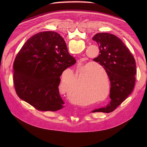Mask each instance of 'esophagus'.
<instances>
[{"label": "esophagus", "mask_w": 147, "mask_h": 147, "mask_svg": "<svg viewBox=\"0 0 147 147\" xmlns=\"http://www.w3.org/2000/svg\"><path fill=\"white\" fill-rule=\"evenodd\" d=\"M84 59H83V58H82V59H79V60L78 61V63H79V64H82V63H83V62H84Z\"/></svg>", "instance_id": "34e87169"}]
</instances>
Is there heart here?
<instances>
[{
	"label": "heart",
	"instance_id": "obj_1",
	"mask_svg": "<svg viewBox=\"0 0 147 147\" xmlns=\"http://www.w3.org/2000/svg\"><path fill=\"white\" fill-rule=\"evenodd\" d=\"M77 79L80 85L78 90H74L76 79L72 71L63 74L59 85L61 93L72 101L83 104L94 103L105 99L110 94L109 76L101 66L89 64L79 67L77 69Z\"/></svg>",
	"mask_w": 147,
	"mask_h": 147
}]
</instances>
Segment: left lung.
Returning a JSON list of instances; mask_svg holds the SVG:
<instances>
[{
	"mask_svg": "<svg viewBox=\"0 0 147 147\" xmlns=\"http://www.w3.org/2000/svg\"><path fill=\"white\" fill-rule=\"evenodd\" d=\"M92 40L99 46V53L93 61L105 69L111 83L110 104L93 111H113L132 93L135 84L136 62L128 48L119 37L107 33L96 34Z\"/></svg>",
	"mask_w": 147,
	"mask_h": 147,
	"instance_id": "8db88e82",
	"label": "left lung"
}]
</instances>
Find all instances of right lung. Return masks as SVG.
Listing matches in <instances>:
<instances>
[{
	"label": "right lung",
	"instance_id": "1",
	"mask_svg": "<svg viewBox=\"0 0 147 147\" xmlns=\"http://www.w3.org/2000/svg\"><path fill=\"white\" fill-rule=\"evenodd\" d=\"M61 36L43 32L23 45L13 65V81L18 97L40 111L63 109L59 93L60 76L76 63Z\"/></svg>",
	"mask_w": 147,
	"mask_h": 147
}]
</instances>
